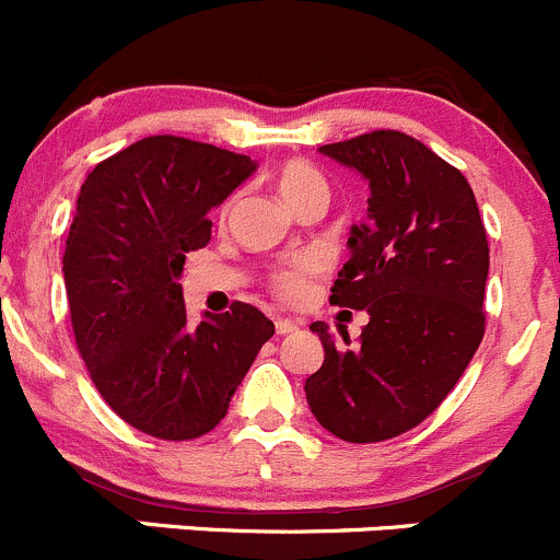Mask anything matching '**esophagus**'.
<instances>
[{
  "label": "esophagus",
  "mask_w": 560,
  "mask_h": 560,
  "mask_svg": "<svg viewBox=\"0 0 560 560\" xmlns=\"http://www.w3.org/2000/svg\"><path fill=\"white\" fill-rule=\"evenodd\" d=\"M295 330H298L295 319H284V316H279V319H276V332H279V336H290V332H295Z\"/></svg>",
  "instance_id": "obj_1"
}]
</instances>
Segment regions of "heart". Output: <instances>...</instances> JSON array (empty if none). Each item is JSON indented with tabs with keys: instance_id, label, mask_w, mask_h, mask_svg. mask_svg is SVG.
<instances>
[{
	"instance_id": "b5f03b06",
	"label": "heart",
	"mask_w": 560,
	"mask_h": 560,
	"mask_svg": "<svg viewBox=\"0 0 560 560\" xmlns=\"http://www.w3.org/2000/svg\"><path fill=\"white\" fill-rule=\"evenodd\" d=\"M276 186H279V195L284 197L292 208H298L303 200H308V197L314 195H327L325 175L316 171L314 165L301 160L284 162V165L279 167V173H276ZM233 206L235 197L224 206V217H230ZM316 270H319V262H316L314 257L290 259V262H284L281 268H276L273 273H270V290H273V295L284 303L301 301L308 292V287H312Z\"/></svg>"
}]
</instances>
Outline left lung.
<instances>
[{"label": "left lung", "mask_w": 560, "mask_h": 560, "mask_svg": "<svg viewBox=\"0 0 560 560\" xmlns=\"http://www.w3.org/2000/svg\"><path fill=\"white\" fill-rule=\"evenodd\" d=\"M319 151L369 178L371 222L352 228L330 303L371 319L347 349L314 322L325 363L306 398L332 436L385 442L439 409L482 341L488 235L466 175L411 135L376 129Z\"/></svg>", "instance_id": "8db88e82"}]
</instances>
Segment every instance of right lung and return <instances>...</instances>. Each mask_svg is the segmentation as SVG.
<instances>
[{
	"instance_id": "obj_1",
	"label": "right lung",
	"mask_w": 560,
	"mask_h": 560,
	"mask_svg": "<svg viewBox=\"0 0 560 560\" xmlns=\"http://www.w3.org/2000/svg\"><path fill=\"white\" fill-rule=\"evenodd\" d=\"M246 154L151 135L86 175L65 248L72 332L105 404L165 442L206 436L276 332L259 308L186 322V252L211 241L208 211L254 173Z\"/></svg>"
}]
</instances>
